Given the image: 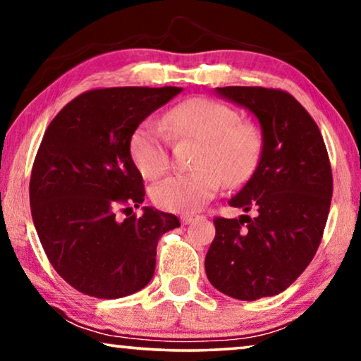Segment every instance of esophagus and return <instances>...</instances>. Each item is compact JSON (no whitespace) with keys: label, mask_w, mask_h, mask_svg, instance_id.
Returning a JSON list of instances; mask_svg holds the SVG:
<instances>
[{"label":"esophagus","mask_w":361,"mask_h":361,"mask_svg":"<svg viewBox=\"0 0 361 361\" xmlns=\"http://www.w3.org/2000/svg\"><path fill=\"white\" fill-rule=\"evenodd\" d=\"M195 219V216H191V214H183L181 216V224H190V222Z\"/></svg>","instance_id":"obj_1"}]
</instances>
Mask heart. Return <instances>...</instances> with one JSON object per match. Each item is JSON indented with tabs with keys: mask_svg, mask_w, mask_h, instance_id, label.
I'll use <instances>...</instances> for the list:
<instances>
[{
	"mask_svg": "<svg viewBox=\"0 0 361 361\" xmlns=\"http://www.w3.org/2000/svg\"><path fill=\"white\" fill-rule=\"evenodd\" d=\"M165 123L147 118L129 140V152L139 171L157 178L169 169V127L175 135L200 140L190 173H175L152 190V200L161 209L192 212L211 201L221 186L245 181L255 169L262 137L255 126L240 123L235 109L209 98H191L171 108Z\"/></svg>",
	"mask_w": 361,
	"mask_h": 361,
	"instance_id": "1",
	"label": "heart"
}]
</instances>
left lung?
Masks as SVG:
<instances>
[{
	"label": "left lung",
	"instance_id": "left-lung-1",
	"mask_svg": "<svg viewBox=\"0 0 361 361\" xmlns=\"http://www.w3.org/2000/svg\"><path fill=\"white\" fill-rule=\"evenodd\" d=\"M216 93L255 116L263 145L250 180L229 201L255 216L214 217L204 268L221 293L255 301L284 291L316 255L331 209V161L317 124L286 91L224 86Z\"/></svg>",
	"mask_w": 361,
	"mask_h": 361
}]
</instances>
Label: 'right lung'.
I'll return each mask as SVG.
<instances>
[{
	"instance_id": "1",
	"label": "right lung",
	"mask_w": 361,
	"mask_h": 361,
	"mask_svg": "<svg viewBox=\"0 0 361 361\" xmlns=\"http://www.w3.org/2000/svg\"><path fill=\"white\" fill-rule=\"evenodd\" d=\"M181 93L176 86L91 90L55 116L35 155L30 212L45 255L77 291L118 299L145 288L159 238L178 217L144 202L129 140L147 116ZM126 214L121 220L117 212Z\"/></svg>"
}]
</instances>
